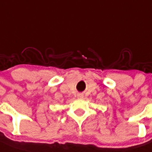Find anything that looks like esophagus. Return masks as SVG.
Masks as SVG:
<instances>
[{
    "instance_id": "obj_1",
    "label": "esophagus",
    "mask_w": 152,
    "mask_h": 152,
    "mask_svg": "<svg viewBox=\"0 0 152 152\" xmlns=\"http://www.w3.org/2000/svg\"><path fill=\"white\" fill-rule=\"evenodd\" d=\"M77 97H78V98H80V99H81V98H83V95L82 93H79L78 95H77Z\"/></svg>"
}]
</instances>
